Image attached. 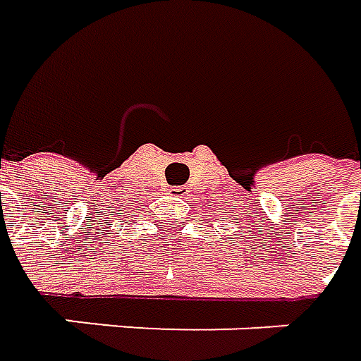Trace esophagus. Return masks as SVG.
Here are the masks:
<instances>
[{
    "instance_id": "1",
    "label": "esophagus",
    "mask_w": 361,
    "mask_h": 361,
    "mask_svg": "<svg viewBox=\"0 0 361 361\" xmlns=\"http://www.w3.org/2000/svg\"><path fill=\"white\" fill-rule=\"evenodd\" d=\"M171 195H178V197H181V195H185V188H171Z\"/></svg>"
}]
</instances>
